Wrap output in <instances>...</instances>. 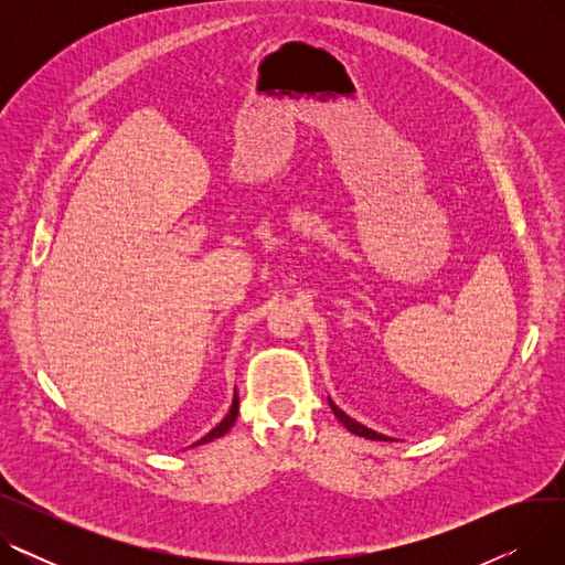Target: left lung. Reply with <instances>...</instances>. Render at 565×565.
Masks as SVG:
<instances>
[{"mask_svg": "<svg viewBox=\"0 0 565 565\" xmlns=\"http://www.w3.org/2000/svg\"><path fill=\"white\" fill-rule=\"evenodd\" d=\"M330 401V398H328ZM330 407H332V412H334V417L350 430V433H354V435H360V437H366V439H375V441H392V437H387V435H380V433H375V430H371V428H366V426H362L360 422H354V419H350L348 414L343 412V409H339L332 401H330Z\"/></svg>", "mask_w": 565, "mask_h": 565, "instance_id": "left-lung-1", "label": "left lung"}]
</instances>
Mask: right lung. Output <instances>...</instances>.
<instances>
[{
	"instance_id": "1",
	"label": "right lung",
	"mask_w": 565,
	"mask_h": 565,
	"mask_svg": "<svg viewBox=\"0 0 565 565\" xmlns=\"http://www.w3.org/2000/svg\"><path fill=\"white\" fill-rule=\"evenodd\" d=\"M237 405H241V401H237V394L233 396V403H231V409H228V414L226 417L211 430L207 433L205 437H201L196 444H205V441H213V439H217V437H222L224 433H228L231 430V426L235 424V417H237ZM196 444H192V447H196Z\"/></svg>"
}]
</instances>
